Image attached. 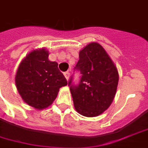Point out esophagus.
Here are the masks:
<instances>
[{
  "instance_id": "34e87169",
  "label": "esophagus",
  "mask_w": 148,
  "mask_h": 148,
  "mask_svg": "<svg viewBox=\"0 0 148 148\" xmlns=\"http://www.w3.org/2000/svg\"><path fill=\"white\" fill-rule=\"evenodd\" d=\"M64 76H65V77L66 78V80L69 79V77H70V73H69L68 71H66V72L64 73Z\"/></svg>"
}]
</instances>
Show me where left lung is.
<instances>
[{"label":"left lung","instance_id":"obj_1","mask_svg":"<svg viewBox=\"0 0 148 148\" xmlns=\"http://www.w3.org/2000/svg\"><path fill=\"white\" fill-rule=\"evenodd\" d=\"M74 70L82 74L78 85H73V77L68 82L75 110L85 117L101 114L116 94L119 84L116 66L99 44L92 42L80 51Z\"/></svg>","mask_w":148,"mask_h":148}]
</instances>
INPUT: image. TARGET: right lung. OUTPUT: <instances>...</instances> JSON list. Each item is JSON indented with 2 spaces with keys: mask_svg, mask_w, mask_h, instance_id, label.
I'll return each instance as SVG.
<instances>
[{
  "mask_svg": "<svg viewBox=\"0 0 148 148\" xmlns=\"http://www.w3.org/2000/svg\"><path fill=\"white\" fill-rule=\"evenodd\" d=\"M45 49L34 50L22 60L16 75V85L23 101L38 110L47 108L56 98L67 81L58 68V63L49 60Z\"/></svg>",
  "mask_w": 148,
  "mask_h": 148,
  "instance_id": "add662e5",
  "label": "right lung"
}]
</instances>
